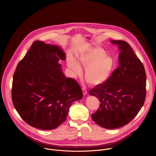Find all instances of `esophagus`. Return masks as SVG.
Wrapping results in <instances>:
<instances>
[{"mask_svg": "<svg viewBox=\"0 0 156 156\" xmlns=\"http://www.w3.org/2000/svg\"><path fill=\"white\" fill-rule=\"evenodd\" d=\"M82 90H83V95L84 96H86V95L87 94V91L85 87H82Z\"/></svg>", "mask_w": 156, "mask_h": 156, "instance_id": "esophagus-1", "label": "esophagus"}]
</instances>
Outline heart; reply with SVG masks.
I'll return each mask as SVG.
<instances>
[{
    "label": "heart",
    "mask_w": 156,
    "mask_h": 156,
    "mask_svg": "<svg viewBox=\"0 0 156 156\" xmlns=\"http://www.w3.org/2000/svg\"><path fill=\"white\" fill-rule=\"evenodd\" d=\"M78 62L85 68L84 78L91 84L98 85L106 81L112 73L114 61L101 48L88 50L78 57ZM69 68L75 73L81 72L78 62L73 57L68 61Z\"/></svg>",
    "instance_id": "b5f03b06"
}]
</instances>
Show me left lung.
I'll return each mask as SVG.
<instances>
[{
  "instance_id": "left-lung-1",
  "label": "left lung",
  "mask_w": 156,
  "mask_h": 156,
  "mask_svg": "<svg viewBox=\"0 0 156 156\" xmlns=\"http://www.w3.org/2000/svg\"><path fill=\"white\" fill-rule=\"evenodd\" d=\"M110 42L117 44L120 51V65L106 81L93 88L90 94L101 102L91 115L93 120L104 128L115 129L129 123L143 107L146 75L142 62L128 43L120 40Z\"/></svg>"
}]
</instances>
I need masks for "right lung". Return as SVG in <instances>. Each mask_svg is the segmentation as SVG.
Returning <instances> with one entry per match:
<instances>
[{"label":"right lung","mask_w":156,"mask_h":156,"mask_svg":"<svg viewBox=\"0 0 156 156\" xmlns=\"http://www.w3.org/2000/svg\"><path fill=\"white\" fill-rule=\"evenodd\" d=\"M65 56L60 47L36 41L17 65L12 102L21 119L33 127L56 128L66 120L72 104L83 98L78 82L62 72L58 62Z\"/></svg>","instance_id":"right-lung-1"}]
</instances>
